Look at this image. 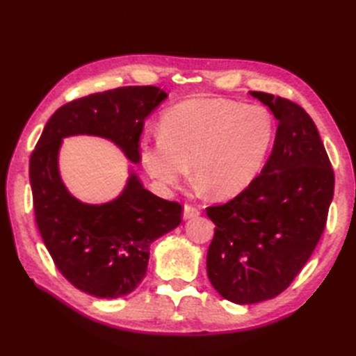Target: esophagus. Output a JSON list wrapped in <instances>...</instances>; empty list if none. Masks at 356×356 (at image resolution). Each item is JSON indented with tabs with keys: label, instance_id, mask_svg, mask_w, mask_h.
Masks as SVG:
<instances>
[{
	"label": "esophagus",
	"instance_id": "1",
	"mask_svg": "<svg viewBox=\"0 0 356 356\" xmlns=\"http://www.w3.org/2000/svg\"><path fill=\"white\" fill-rule=\"evenodd\" d=\"M200 214V208L197 205H191V203H186L184 207V218L188 220V218L197 217Z\"/></svg>",
	"mask_w": 356,
	"mask_h": 356
}]
</instances>
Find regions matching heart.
I'll return each mask as SVG.
<instances>
[{
  "instance_id": "1",
  "label": "heart",
  "mask_w": 356,
  "mask_h": 356,
  "mask_svg": "<svg viewBox=\"0 0 356 356\" xmlns=\"http://www.w3.org/2000/svg\"><path fill=\"white\" fill-rule=\"evenodd\" d=\"M161 134L139 142L140 163L161 188L195 179L216 197H231L252 182L275 139L277 122L260 104L225 97L190 99L163 113Z\"/></svg>"
}]
</instances>
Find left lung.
I'll list each match as a JSON object with an SVG mask.
<instances>
[{
  "label": "left lung",
  "instance_id": "1",
  "mask_svg": "<svg viewBox=\"0 0 356 356\" xmlns=\"http://www.w3.org/2000/svg\"><path fill=\"white\" fill-rule=\"evenodd\" d=\"M278 119L261 172L223 205L208 207L214 237L211 284L237 305L270 300L291 286L326 228L335 174L312 118L286 97L251 92Z\"/></svg>",
  "mask_w": 356,
  "mask_h": 356
}]
</instances>
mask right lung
I'll list each match as a JSON object with an SVG mask.
<instances>
[{"mask_svg":"<svg viewBox=\"0 0 356 356\" xmlns=\"http://www.w3.org/2000/svg\"><path fill=\"white\" fill-rule=\"evenodd\" d=\"M166 97L153 86L93 93L58 108L30 156V186L38 231L58 270L93 297L133 292L147 274L149 245L182 222V205L157 197L131 174L124 193L104 205H87L65 190L58 172L63 138H107L138 163L143 120Z\"/></svg>","mask_w":356,"mask_h":356,"instance_id":"obj_1","label":"right lung"}]
</instances>
